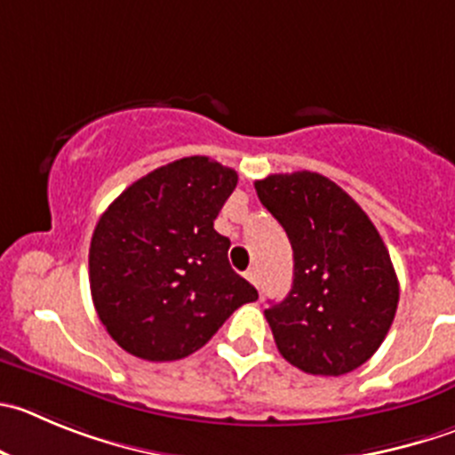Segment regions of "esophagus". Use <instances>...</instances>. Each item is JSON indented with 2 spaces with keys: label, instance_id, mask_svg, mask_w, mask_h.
<instances>
[{
  "label": "esophagus",
  "instance_id": "1",
  "mask_svg": "<svg viewBox=\"0 0 455 455\" xmlns=\"http://www.w3.org/2000/svg\"><path fill=\"white\" fill-rule=\"evenodd\" d=\"M245 279H248L252 285H259V270H257V267H250V270L245 272Z\"/></svg>",
  "mask_w": 455,
  "mask_h": 455
}]
</instances>
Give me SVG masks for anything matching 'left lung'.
<instances>
[{
	"label": "left lung",
	"mask_w": 455,
	"mask_h": 455,
	"mask_svg": "<svg viewBox=\"0 0 455 455\" xmlns=\"http://www.w3.org/2000/svg\"><path fill=\"white\" fill-rule=\"evenodd\" d=\"M254 189L295 259L288 297L266 310L276 348L304 373H350L379 348L400 301L382 236L339 185L315 172L272 174Z\"/></svg>",
	"instance_id": "obj_1"
}]
</instances>
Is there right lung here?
I'll use <instances>...</instances> for the list:
<instances>
[{
    "label": "right lung",
    "mask_w": 455,
    "mask_h": 455,
    "mask_svg": "<svg viewBox=\"0 0 455 455\" xmlns=\"http://www.w3.org/2000/svg\"><path fill=\"white\" fill-rule=\"evenodd\" d=\"M235 170L189 156L129 185L91 236L89 281L98 317L116 344L147 362L196 353L252 283L228 261L214 219L236 188Z\"/></svg>",
    "instance_id": "1"
}]
</instances>
